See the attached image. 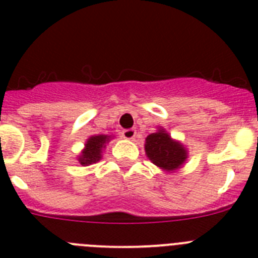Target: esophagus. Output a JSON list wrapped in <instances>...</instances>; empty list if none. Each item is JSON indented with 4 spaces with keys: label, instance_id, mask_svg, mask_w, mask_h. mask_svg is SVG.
I'll return each instance as SVG.
<instances>
[{
    "label": "esophagus",
    "instance_id": "obj_1",
    "mask_svg": "<svg viewBox=\"0 0 258 258\" xmlns=\"http://www.w3.org/2000/svg\"><path fill=\"white\" fill-rule=\"evenodd\" d=\"M122 136L127 140H132V139H135L136 136V131L134 128H127V130H123L122 131Z\"/></svg>",
    "mask_w": 258,
    "mask_h": 258
}]
</instances>
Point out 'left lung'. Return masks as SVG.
Returning <instances> with one entry per match:
<instances>
[{
	"label": "left lung",
	"mask_w": 258,
	"mask_h": 258,
	"mask_svg": "<svg viewBox=\"0 0 258 258\" xmlns=\"http://www.w3.org/2000/svg\"><path fill=\"white\" fill-rule=\"evenodd\" d=\"M145 142V152L149 160L163 170H176L187 158L184 148L171 140L169 134L163 130L151 134Z\"/></svg>",
	"instance_id": "obj_1"
}]
</instances>
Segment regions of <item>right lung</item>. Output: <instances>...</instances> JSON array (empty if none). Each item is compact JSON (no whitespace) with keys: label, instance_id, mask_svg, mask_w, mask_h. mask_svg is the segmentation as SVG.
I'll return each mask as SVG.
<instances>
[{"label":"right lung","instance_id":"add662e5","mask_svg":"<svg viewBox=\"0 0 258 258\" xmlns=\"http://www.w3.org/2000/svg\"><path fill=\"white\" fill-rule=\"evenodd\" d=\"M106 142H109V138L106 135H98L89 138L86 144V149L83 151L82 156L79 157V162L84 165V166L97 162L101 158V149L105 147V143Z\"/></svg>","mask_w":258,"mask_h":258}]
</instances>
